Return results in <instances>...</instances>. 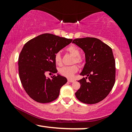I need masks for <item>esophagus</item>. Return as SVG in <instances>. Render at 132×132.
Wrapping results in <instances>:
<instances>
[{"mask_svg": "<svg viewBox=\"0 0 132 132\" xmlns=\"http://www.w3.org/2000/svg\"><path fill=\"white\" fill-rule=\"evenodd\" d=\"M68 81L69 82H73L75 81H74L73 79H68Z\"/></svg>", "mask_w": 132, "mask_h": 132, "instance_id": "34e87169", "label": "esophagus"}]
</instances>
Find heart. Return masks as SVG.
Wrapping results in <instances>:
<instances>
[{"mask_svg": "<svg viewBox=\"0 0 132 132\" xmlns=\"http://www.w3.org/2000/svg\"><path fill=\"white\" fill-rule=\"evenodd\" d=\"M67 51L71 55L75 56L73 60V63H77L79 65H81L83 63L82 58L80 56L81 52L80 50L75 46H70L67 48ZM54 63L60 66L62 64V58L61 54L60 52H57L54 54ZM78 71V68L77 65H72L70 66H63L58 69V72L60 75L66 77L68 78H72L75 74Z\"/></svg>", "mask_w": 132, "mask_h": 132, "instance_id": "heart-1", "label": "heart"}]
</instances>
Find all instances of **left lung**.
I'll return each mask as SVG.
<instances>
[{"label":"left lung","mask_w":132,"mask_h":132,"mask_svg":"<svg viewBox=\"0 0 132 132\" xmlns=\"http://www.w3.org/2000/svg\"><path fill=\"white\" fill-rule=\"evenodd\" d=\"M72 43L84 51L86 62L80 75L87 77L78 81L81 87L76 97L84 104L101 102L109 95L116 81V61L112 48L92 37L77 38Z\"/></svg>","instance_id":"left-lung-1"}]
</instances>
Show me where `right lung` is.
<instances>
[{
    "instance_id": "1",
    "label": "right lung",
    "mask_w": 132,
    "mask_h": 132,
    "mask_svg": "<svg viewBox=\"0 0 132 132\" xmlns=\"http://www.w3.org/2000/svg\"><path fill=\"white\" fill-rule=\"evenodd\" d=\"M72 41L45 33L29 40L23 47L18 63L19 77L25 92L35 101L49 103L58 97L67 79L60 75L47 78L45 74L56 73L54 54Z\"/></svg>"
}]
</instances>
